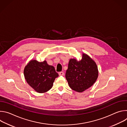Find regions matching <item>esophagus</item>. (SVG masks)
I'll list each match as a JSON object with an SVG mask.
<instances>
[{
    "instance_id": "esophagus-1",
    "label": "esophagus",
    "mask_w": 127,
    "mask_h": 127,
    "mask_svg": "<svg viewBox=\"0 0 127 127\" xmlns=\"http://www.w3.org/2000/svg\"><path fill=\"white\" fill-rule=\"evenodd\" d=\"M64 73L63 72H60L59 73V75H64Z\"/></svg>"
}]
</instances>
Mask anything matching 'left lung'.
Listing matches in <instances>:
<instances>
[{"label": "left lung", "instance_id": "8db88e82", "mask_svg": "<svg viewBox=\"0 0 127 127\" xmlns=\"http://www.w3.org/2000/svg\"><path fill=\"white\" fill-rule=\"evenodd\" d=\"M98 74L95 62L86 54H83L79 61L75 59L70 60L65 77L72 90L82 93L95 83Z\"/></svg>", "mask_w": 127, "mask_h": 127}]
</instances>
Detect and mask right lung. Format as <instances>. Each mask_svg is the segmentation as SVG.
I'll use <instances>...</instances> for the list:
<instances>
[{
	"label": "right lung",
	"mask_w": 127,
	"mask_h": 127,
	"mask_svg": "<svg viewBox=\"0 0 127 127\" xmlns=\"http://www.w3.org/2000/svg\"><path fill=\"white\" fill-rule=\"evenodd\" d=\"M24 76L28 83L39 93H44L53 86L55 78L59 76L53 66L49 65L46 61L40 62L31 61L25 67Z\"/></svg>",
	"instance_id": "obj_1"
}]
</instances>
